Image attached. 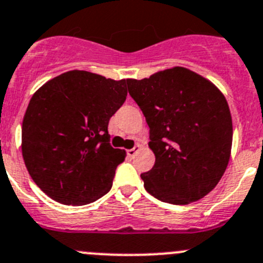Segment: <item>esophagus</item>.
<instances>
[{
	"mask_svg": "<svg viewBox=\"0 0 263 263\" xmlns=\"http://www.w3.org/2000/svg\"><path fill=\"white\" fill-rule=\"evenodd\" d=\"M140 149H141V146H140V145H136V146H135L134 149H128V150H127V155H128L129 158L135 157V155H136V153L139 152Z\"/></svg>",
	"mask_w": 263,
	"mask_h": 263,
	"instance_id": "1",
	"label": "esophagus"
}]
</instances>
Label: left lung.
Listing matches in <instances>:
<instances>
[{
    "instance_id": "left-lung-1",
    "label": "left lung",
    "mask_w": 263,
    "mask_h": 263,
    "mask_svg": "<svg viewBox=\"0 0 263 263\" xmlns=\"http://www.w3.org/2000/svg\"><path fill=\"white\" fill-rule=\"evenodd\" d=\"M150 128L154 167L141 175L145 190L171 204L204 198L228 168L233 119L220 88L183 67L127 80Z\"/></svg>"
}]
</instances>
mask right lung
Here are the masks:
<instances>
[{"label":"right lung","instance_id":"obj_1","mask_svg":"<svg viewBox=\"0 0 263 263\" xmlns=\"http://www.w3.org/2000/svg\"><path fill=\"white\" fill-rule=\"evenodd\" d=\"M127 80L69 70L41 86L22 126V154L38 187L56 202L85 205L105 195L126 150L109 145V119Z\"/></svg>","mask_w":263,"mask_h":263}]
</instances>
